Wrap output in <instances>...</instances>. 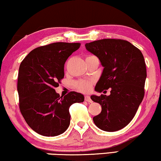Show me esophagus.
Wrapping results in <instances>:
<instances>
[{
    "label": "esophagus",
    "mask_w": 161,
    "mask_h": 161,
    "mask_svg": "<svg viewBox=\"0 0 161 161\" xmlns=\"http://www.w3.org/2000/svg\"><path fill=\"white\" fill-rule=\"evenodd\" d=\"M85 101H86V102H88V103H92V100L91 97H90L88 96V95L85 96Z\"/></svg>",
    "instance_id": "1"
}]
</instances>
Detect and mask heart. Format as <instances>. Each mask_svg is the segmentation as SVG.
<instances>
[{
	"label": "heart",
	"instance_id": "b5f03b06",
	"mask_svg": "<svg viewBox=\"0 0 161 161\" xmlns=\"http://www.w3.org/2000/svg\"><path fill=\"white\" fill-rule=\"evenodd\" d=\"M92 56H88L86 58L91 57ZM75 88L79 91L82 92H88L92 89V81L91 80H79L75 83Z\"/></svg>",
	"mask_w": 161,
	"mask_h": 161
}]
</instances>
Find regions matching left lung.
I'll list each match as a JSON object with an SVG mask.
<instances>
[{
  "instance_id": "8db88e82",
  "label": "left lung",
  "mask_w": 161,
  "mask_h": 161,
  "mask_svg": "<svg viewBox=\"0 0 161 161\" xmlns=\"http://www.w3.org/2000/svg\"><path fill=\"white\" fill-rule=\"evenodd\" d=\"M85 46L104 67L95 91L111 89L109 96H91L102 106L101 113L93 117L94 124L104 131L119 130L131 122L144 98L147 78L144 56L139 49L123 39H100Z\"/></svg>"
}]
</instances>
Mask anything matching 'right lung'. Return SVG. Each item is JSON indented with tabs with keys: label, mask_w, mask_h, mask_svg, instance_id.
I'll list each match as a JSON object with an SVG mask.
<instances>
[{
	"label": "right lung",
	"mask_w": 161,
	"mask_h": 161,
	"mask_svg": "<svg viewBox=\"0 0 161 161\" xmlns=\"http://www.w3.org/2000/svg\"><path fill=\"white\" fill-rule=\"evenodd\" d=\"M80 43L55 42L35 48L19 68L17 92L19 110L33 130L44 136L64 133L70 123L71 105L84 96L70 92L60 97L55 91L64 76V64Z\"/></svg>",
	"instance_id": "obj_1"
}]
</instances>
